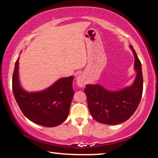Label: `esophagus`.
I'll list each match as a JSON object with an SVG mask.
<instances>
[{"mask_svg": "<svg viewBox=\"0 0 158 158\" xmlns=\"http://www.w3.org/2000/svg\"><path fill=\"white\" fill-rule=\"evenodd\" d=\"M77 84L79 87H84L86 84V79L83 75H79L77 79Z\"/></svg>", "mask_w": 158, "mask_h": 158, "instance_id": "obj_1", "label": "esophagus"}]
</instances>
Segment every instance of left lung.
Wrapping results in <instances>:
<instances>
[{
  "instance_id": "left-lung-1",
  "label": "left lung",
  "mask_w": 158,
  "mask_h": 158,
  "mask_svg": "<svg viewBox=\"0 0 158 158\" xmlns=\"http://www.w3.org/2000/svg\"><path fill=\"white\" fill-rule=\"evenodd\" d=\"M135 70L137 71L132 85L117 91H110L99 85H87L85 93L90 113L97 122L106 125L124 123L133 115L140 102L143 94L142 66L133 47Z\"/></svg>"
}]
</instances>
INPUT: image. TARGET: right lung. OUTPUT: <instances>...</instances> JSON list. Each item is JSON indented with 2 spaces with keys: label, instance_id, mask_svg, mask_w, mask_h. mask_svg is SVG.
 <instances>
[{
  "label": "right lung",
  "instance_id": "1",
  "mask_svg": "<svg viewBox=\"0 0 158 158\" xmlns=\"http://www.w3.org/2000/svg\"><path fill=\"white\" fill-rule=\"evenodd\" d=\"M19 59L12 76V91L23 115L38 125L55 127L68 118L73 99V77L61 78L48 89L29 93L21 88L19 79Z\"/></svg>",
  "mask_w": 158,
  "mask_h": 158
}]
</instances>
